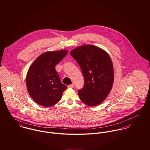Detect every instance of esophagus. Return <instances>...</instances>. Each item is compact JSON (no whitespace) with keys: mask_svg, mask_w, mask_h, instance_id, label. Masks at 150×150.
<instances>
[{"mask_svg":"<svg viewBox=\"0 0 150 150\" xmlns=\"http://www.w3.org/2000/svg\"><path fill=\"white\" fill-rule=\"evenodd\" d=\"M74 87V85L73 84H71L68 86V88H72Z\"/></svg>","mask_w":150,"mask_h":150,"instance_id":"34e87169","label":"esophagus"}]
</instances>
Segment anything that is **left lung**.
Here are the masks:
<instances>
[{"label":"left lung","mask_w":150,"mask_h":150,"mask_svg":"<svg viewBox=\"0 0 150 150\" xmlns=\"http://www.w3.org/2000/svg\"><path fill=\"white\" fill-rule=\"evenodd\" d=\"M78 62L84 79L78 91L80 100L89 106L100 104L110 93L114 81L112 61L105 50L93 45L78 47L70 52Z\"/></svg>","instance_id":"obj_1"}]
</instances>
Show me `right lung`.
Returning a JSON list of instances; mask_svg holds the SVG:
<instances>
[{
	"mask_svg": "<svg viewBox=\"0 0 150 150\" xmlns=\"http://www.w3.org/2000/svg\"><path fill=\"white\" fill-rule=\"evenodd\" d=\"M68 50L46 52L40 55L29 67L26 84L35 102L50 107L61 100L67 87L61 82L55 66L67 54Z\"/></svg>",
	"mask_w": 150,
	"mask_h": 150,
	"instance_id": "add662e5",
	"label": "right lung"
}]
</instances>
